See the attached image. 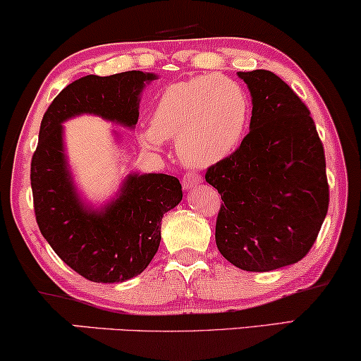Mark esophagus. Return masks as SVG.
Here are the masks:
<instances>
[{
    "label": "esophagus",
    "instance_id": "34e87169",
    "mask_svg": "<svg viewBox=\"0 0 361 361\" xmlns=\"http://www.w3.org/2000/svg\"><path fill=\"white\" fill-rule=\"evenodd\" d=\"M201 182H202L201 176H199V173H195V172H188V173H184V177H182V185H184V189L197 188Z\"/></svg>",
    "mask_w": 361,
    "mask_h": 361
}]
</instances>
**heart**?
Instances as JSON below:
<instances>
[{
	"label": "heart",
	"instance_id": "obj_1",
	"mask_svg": "<svg viewBox=\"0 0 361 361\" xmlns=\"http://www.w3.org/2000/svg\"><path fill=\"white\" fill-rule=\"evenodd\" d=\"M251 104L244 88L217 73L171 83L159 93L152 123L137 137L157 150L177 140V154L189 167H209L229 157L247 130Z\"/></svg>",
	"mask_w": 361,
	"mask_h": 361
}]
</instances>
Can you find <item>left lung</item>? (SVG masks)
Masks as SVG:
<instances>
[{
  "mask_svg": "<svg viewBox=\"0 0 361 361\" xmlns=\"http://www.w3.org/2000/svg\"><path fill=\"white\" fill-rule=\"evenodd\" d=\"M252 99L249 133L207 169L221 194L216 244L244 271L279 269L308 255L330 204L323 144L308 106L269 70L239 72Z\"/></svg>",
  "mask_w": 361,
  "mask_h": 361,
  "instance_id": "left-lung-1",
  "label": "left lung"
}]
</instances>
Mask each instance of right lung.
I'll list each match as a JSON object with an SVG mask.
<instances>
[{"label": "right lung", "instance_id": "add662e5", "mask_svg": "<svg viewBox=\"0 0 361 361\" xmlns=\"http://www.w3.org/2000/svg\"><path fill=\"white\" fill-rule=\"evenodd\" d=\"M155 78L137 70L87 75L58 93L39 126L30 173L38 228L60 259L90 281L122 283L149 266L160 244V221L182 201V185L167 173H128L117 199L92 209L72 182L61 123L93 114L135 127L140 93Z\"/></svg>", "mask_w": 361, "mask_h": 361}]
</instances>
